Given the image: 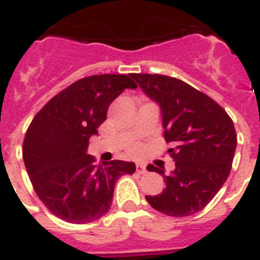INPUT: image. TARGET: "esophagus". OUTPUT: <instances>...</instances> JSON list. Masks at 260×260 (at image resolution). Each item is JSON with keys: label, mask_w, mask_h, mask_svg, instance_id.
Here are the masks:
<instances>
[{"label": "esophagus", "mask_w": 260, "mask_h": 260, "mask_svg": "<svg viewBox=\"0 0 260 260\" xmlns=\"http://www.w3.org/2000/svg\"><path fill=\"white\" fill-rule=\"evenodd\" d=\"M136 171L139 174H145L146 173V168H145V166H144V165L137 164L136 165Z\"/></svg>", "instance_id": "obj_1"}]
</instances>
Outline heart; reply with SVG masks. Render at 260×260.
<instances>
[{
	"mask_svg": "<svg viewBox=\"0 0 260 260\" xmlns=\"http://www.w3.org/2000/svg\"><path fill=\"white\" fill-rule=\"evenodd\" d=\"M133 152H137V148H135V149H133Z\"/></svg>",
	"mask_w": 260,
	"mask_h": 260,
	"instance_id": "obj_1",
	"label": "heart"
}]
</instances>
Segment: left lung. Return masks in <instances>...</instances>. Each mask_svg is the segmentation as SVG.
I'll return each mask as SVG.
<instances>
[{
	"mask_svg": "<svg viewBox=\"0 0 260 260\" xmlns=\"http://www.w3.org/2000/svg\"><path fill=\"white\" fill-rule=\"evenodd\" d=\"M162 115L166 143L175 169L165 175L166 188L145 196L155 211L174 217L202 211L228 179L237 148L233 120L224 108L188 83L162 74H131Z\"/></svg>",
	"mask_w": 260,
	"mask_h": 260,
	"instance_id": "1",
	"label": "left lung"
}]
</instances>
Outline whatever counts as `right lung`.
Listing matches in <instances>:
<instances>
[{
	"label": "right lung",
	"mask_w": 260,
	"mask_h": 260,
	"mask_svg": "<svg viewBox=\"0 0 260 260\" xmlns=\"http://www.w3.org/2000/svg\"><path fill=\"white\" fill-rule=\"evenodd\" d=\"M137 85L125 74L81 78L47 103L31 121L23 161L36 195L52 213L72 224H87L111 208L117 178L133 174V162L96 166L87 154L90 137L107 119V110L125 89Z\"/></svg>",
	"instance_id": "add662e5"
}]
</instances>
